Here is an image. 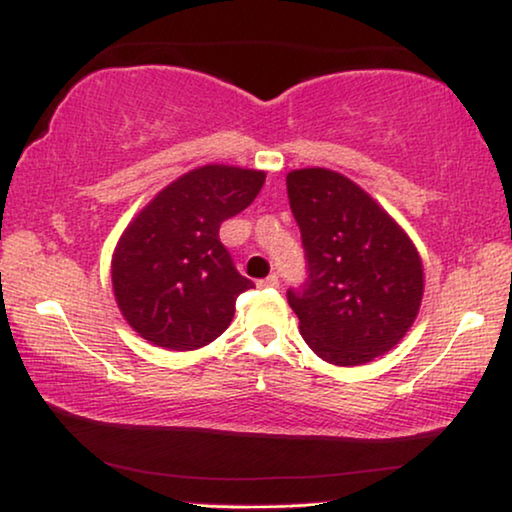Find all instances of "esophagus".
I'll return each mask as SVG.
<instances>
[{"mask_svg": "<svg viewBox=\"0 0 512 512\" xmlns=\"http://www.w3.org/2000/svg\"><path fill=\"white\" fill-rule=\"evenodd\" d=\"M278 276L276 273H271V276H266L264 280H259V287H269V290H273V287H278Z\"/></svg>", "mask_w": 512, "mask_h": 512, "instance_id": "obj_1", "label": "esophagus"}]
</instances>
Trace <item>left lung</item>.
Instances as JSON below:
<instances>
[{
	"label": "left lung",
	"instance_id": "left-lung-1",
	"mask_svg": "<svg viewBox=\"0 0 512 512\" xmlns=\"http://www.w3.org/2000/svg\"><path fill=\"white\" fill-rule=\"evenodd\" d=\"M308 278L287 301L315 355L359 366L392 350L422 304V259L362 187L329 169L287 174Z\"/></svg>",
	"mask_w": 512,
	"mask_h": 512
}]
</instances>
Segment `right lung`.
Instances as JSON below:
<instances>
[{
  "label": "right lung",
  "mask_w": 512,
  "mask_h": 512,
  "mask_svg": "<svg viewBox=\"0 0 512 512\" xmlns=\"http://www.w3.org/2000/svg\"><path fill=\"white\" fill-rule=\"evenodd\" d=\"M264 171L206 164L164 187L122 232L111 262L115 301L136 334L169 350H197L234 318L250 290L220 225L253 204Z\"/></svg>",
  "instance_id": "obj_1"
}]
</instances>
